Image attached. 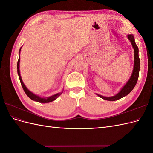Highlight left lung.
Returning <instances> with one entry per match:
<instances>
[{
  "mask_svg": "<svg viewBox=\"0 0 153 153\" xmlns=\"http://www.w3.org/2000/svg\"><path fill=\"white\" fill-rule=\"evenodd\" d=\"M128 38L130 41V42L132 45V47L134 49V66L131 76L129 79V80L127 82L126 84L124 85V86L117 94L110 97H105L103 96L100 95L98 94H96L99 97H100L101 98H102L103 100L108 101H115L123 98V97L127 96L129 92L133 89V88L135 87L137 82L138 75H139L140 66V59L139 57H138V48L135 43V39H134V37L132 34H128Z\"/></svg>",
  "mask_w": 153,
  "mask_h": 153,
  "instance_id": "1",
  "label": "left lung"
}]
</instances>
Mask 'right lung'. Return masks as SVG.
Segmentation results:
<instances>
[{
    "mask_svg": "<svg viewBox=\"0 0 153 153\" xmlns=\"http://www.w3.org/2000/svg\"><path fill=\"white\" fill-rule=\"evenodd\" d=\"M22 47L20 49L19 53H20V50H21ZM20 57L19 56V58H18V61L17 62V71H18V76H19V79L21 83V85L23 87V89H24V92H25V94L27 95V96L29 97V98H30L32 100L37 101V102L39 103H50L52 102V101H54L56 100L58 97L62 94V92H59V93H57L56 94H54L53 96H51L50 97H48V98H41V97L34 94L33 92H30L27 88L26 87V86L25 85V84H24V82L22 81V77L20 76Z\"/></svg>",
    "mask_w": 153,
    "mask_h": 153,
    "instance_id": "obj_1",
    "label": "right lung"
}]
</instances>
